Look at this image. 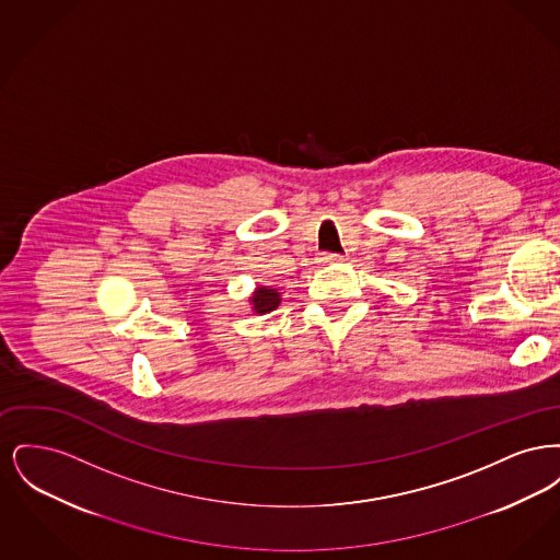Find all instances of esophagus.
<instances>
[{"mask_svg": "<svg viewBox=\"0 0 560 560\" xmlns=\"http://www.w3.org/2000/svg\"><path fill=\"white\" fill-rule=\"evenodd\" d=\"M320 265H340V262H345V258L342 256H338V254H323L319 258Z\"/></svg>", "mask_w": 560, "mask_h": 560, "instance_id": "1", "label": "esophagus"}]
</instances>
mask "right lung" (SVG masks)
Here are the masks:
<instances>
[{
	"label": "right lung",
	"mask_w": 560,
	"mask_h": 560,
	"mask_svg": "<svg viewBox=\"0 0 560 560\" xmlns=\"http://www.w3.org/2000/svg\"><path fill=\"white\" fill-rule=\"evenodd\" d=\"M247 302L256 315H267L281 304V292L272 285H258Z\"/></svg>",
	"instance_id": "right-lung-1"
}]
</instances>
